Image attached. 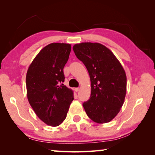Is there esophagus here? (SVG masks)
Wrapping results in <instances>:
<instances>
[{"label": "esophagus", "mask_w": 155, "mask_h": 155, "mask_svg": "<svg viewBox=\"0 0 155 155\" xmlns=\"http://www.w3.org/2000/svg\"><path fill=\"white\" fill-rule=\"evenodd\" d=\"M74 90H75V91H77H77L80 90V88L79 87H76V88H74Z\"/></svg>", "instance_id": "esophagus-1"}]
</instances>
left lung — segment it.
<instances>
[{
  "instance_id": "obj_1",
  "label": "left lung",
  "mask_w": 155,
  "mask_h": 155,
  "mask_svg": "<svg viewBox=\"0 0 155 155\" xmlns=\"http://www.w3.org/2000/svg\"><path fill=\"white\" fill-rule=\"evenodd\" d=\"M73 51L90 77V98L83 104L86 114L98 124L109 122L124 102L127 76L124 68L114 53L101 44H77Z\"/></svg>"
}]
</instances>
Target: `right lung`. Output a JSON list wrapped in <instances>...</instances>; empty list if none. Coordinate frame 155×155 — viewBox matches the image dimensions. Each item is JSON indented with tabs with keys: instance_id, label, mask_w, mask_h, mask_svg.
<instances>
[{
	"instance_id": "add662e5",
	"label": "right lung",
	"mask_w": 155,
	"mask_h": 155,
	"mask_svg": "<svg viewBox=\"0 0 155 155\" xmlns=\"http://www.w3.org/2000/svg\"><path fill=\"white\" fill-rule=\"evenodd\" d=\"M70 51V44H50L37 54L27 70L28 103L37 116L51 127H57L64 122L74 100L73 91L63 84V69Z\"/></svg>"
}]
</instances>
